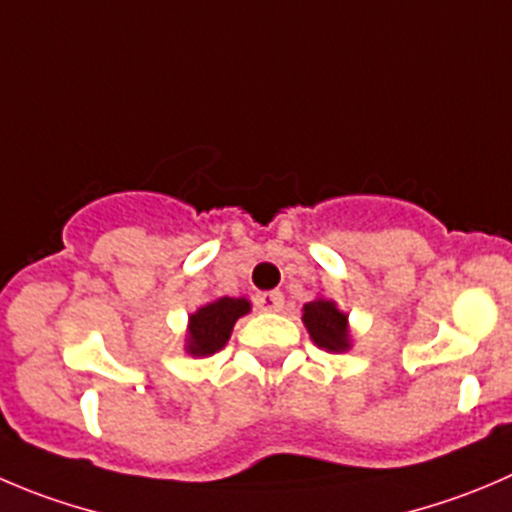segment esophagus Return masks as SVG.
<instances>
[{
  "label": "esophagus",
  "instance_id": "obj_1",
  "mask_svg": "<svg viewBox=\"0 0 512 512\" xmlns=\"http://www.w3.org/2000/svg\"><path fill=\"white\" fill-rule=\"evenodd\" d=\"M256 306L261 311H281L284 309V294L281 291H266V294L256 296Z\"/></svg>",
  "mask_w": 512,
  "mask_h": 512
}]
</instances>
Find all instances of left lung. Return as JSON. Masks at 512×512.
Masks as SVG:
<instances>
[{"label":"left lung","mask_w":512,"mask_h":512,"mask_svg":"<svg viewBox=\"0 0 512 512\" xmlns=\"http://www.w3.org/2000/svg\"><path fill=\"white\" fill-rule=\"evenodd\" d=\"M301 321L311 342L329 354L349 352L354 344L352 329H349V314H344L334 299L316 296L314 301L304 304L301 309Z\"/></svg>","instance_id":"1"}]
</instances>
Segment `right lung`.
I'll return each mask as SVG.
<instances>
[{
    "label": "right lung",
    "mask_w": 512,
    "mask_h": 512,
    "mask_svg": "<svg viewBox=\"0 0 512 512\" xmlns=\"http://www.w3.org/2000/svg\"><path fill=\"white\" fill-rule=\"evenodd\" d=\"M251 311V301L246 296H218L208 304L198 306L191 316H188L186 329V354L201 359L211 357V354L221 352L231 339L233 326L241 316Z\"/></svg>",
    "instance_id": "add662e5"
}]
</instances>
